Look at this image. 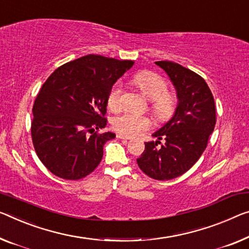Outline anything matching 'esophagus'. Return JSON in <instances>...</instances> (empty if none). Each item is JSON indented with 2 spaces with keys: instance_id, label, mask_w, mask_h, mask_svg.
<instances>
[{
  "instance_id": "1",
  "label": "esophagus",
  "mask_w": 249,
  "mask_h": 249,
  "mask_svg": "<svg viewBox=\"0 0 249 249\" xmlns=\"http://www.w3.org/2000/svg\"><path fill=\"white\" fill-rule=\"evenodd\" d=\"M117 138H119L121 140H130V137L124 136V135H117Z\"/></svg>"
}]
</instances>
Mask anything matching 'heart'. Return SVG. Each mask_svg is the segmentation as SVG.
Segmentation results:
<instances>
[{
  "instance_id": "obj_1",
  "label": "heart",
  "mask_w": 249,
  "mask_h": 249,
  "mask_svg": "<svg viewBox=\"0 0 249 249\" xmlns=\"http://www.w3.org/2000/svg\"><path fill=\"white\" fill-rule=\"evenodd\" d=\"M133 85L137 86L148 99L151 100V110L158 118H168L173 114L176 108V98L167 91V82L161 75L152 71H141L132 76ZM122 86L117 82L109 91V109L118 111L121 108ZM150 119L146 116L136 113H124L114 118L112 121L113 129L120 135L135 137L150 127Z\"/></svg>"
}]
</instances>
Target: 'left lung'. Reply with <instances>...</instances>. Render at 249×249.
Returning a JSON list of instances; mask_svg holds the SVG:
<instances>
[{"label":"left lung","instance_id":"1","mask_svg":"<svg viewBox=\"0 0 249 249\" xmlns=\"http://www.w3.org/2000/svg\"><path fill=\"white\" fill-rule=\"evenodd\" d=\"M156 64L173 82L178 105L173 118L152 133L157 140L144 142L137 162L150 178L170 180L188 171L205 151L216 124V108L212 91L199 74L171 61Z\"/></svg>","mask_w":249,"mask_h":249}]
</instances>
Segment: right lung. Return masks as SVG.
Masks as SVG:
<instances>
[{
	"label": "right lung",
	"instance_id": "add662e5",
	"mask_svg": "<svg viewBox=\"0 0 249 249\" xmlns=\"http://www.w3.org/2000/svg\"><path fill=\"white\" fill-rule=\"evenodd\" d=\"M133 61L89 54L59 67L33 105L31 135L41 162L67 180L85 178L100 163L112 132L99 133L108 120L107 99Z\"/></svg>",
	"mask_w": 249,
	"mask_h": 249
}]
</instances>
